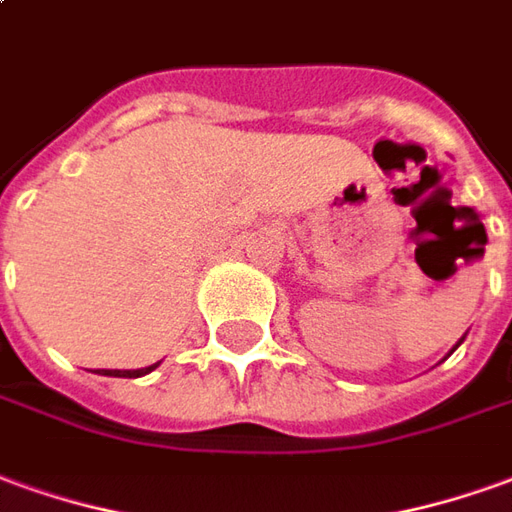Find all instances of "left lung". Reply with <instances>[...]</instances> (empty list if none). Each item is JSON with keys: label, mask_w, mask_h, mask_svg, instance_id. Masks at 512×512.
<instances>
[{"label": "left lung", "mask_w": 512, "mask_h": 512, "mask_svg": "<svg viewBox=\"0 0 512 512\" xmlns=\"http://www.w3.org/2000/svg\"><path fill=\"white\" fill-rule=\"evenodd\" d=\"M463 338H466V335H463ZM463 338H460V341L455 343V349H457V346H460V343H463ZM455 349H452V352H455Z\"/></svg>", "instance_id": "left-lung-1"}]
</instances>
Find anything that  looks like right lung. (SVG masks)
Returning a JSON list of instances; mask_svg holds the SVG:
<instances>
[{
    "label": "right lung",
    "mask_w": 512,
    "mask_h": 512,
    "mask_svg": "<svg viewBox=\"0 0 512 512\" xmlns=\"http://www.w3.org/2000/svg\"><path fill=\"white\" fill-rule=\"evenodd\" d=\"M157 366H160V363H155V366H146V368H132V371H119V368H102V371H96V374H102V377H144V374H149V371H155Z\"/></svg>",
    "instance_id": "1"
}]
</instances>
